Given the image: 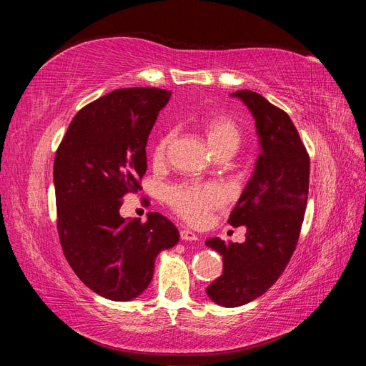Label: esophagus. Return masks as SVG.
<instances>
[{
    "mask_svg": "<svg viewBox=\"0 0 366 366\" xmlns=\"http://www.w3.org/2000/svg\"><path fill=\"white\" fill-rule=\"evenodd\" d=\"M180 238H182L183 241H198V237L194 234L192 230H189V229L180 230Z\"/></svg>",
    "mask_w": 366,
    "mask_h": 366,
    "instance_id": "34e87169",
    "label": "esophagus"
}]
</instances>
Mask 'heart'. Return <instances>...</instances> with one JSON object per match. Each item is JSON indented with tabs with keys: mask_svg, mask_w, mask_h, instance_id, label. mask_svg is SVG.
Segmentation results:
<instances>
[{
	"mask_svg": "<svg viewBox=\"0 0 366 366\" xmlns=\"http://www.w3.org/2000/svg\"><path fill=\"white\" fill-rule=\"evenodd\" d=\"M203 129L212 149H218L226 145L237 148L241 139V132L238 125L235 124V120L223 113L207 116L203 124ZM171 139L172 134L168 132V134H163L157 140L156 147L152 149L154 160L160 162L164 157ZM166 202H168L174 212L183 218L186 223L197 226L204 223L210 210L224 204L226 192L223 187L214 183H183L171 187L168 194H166Z\"/></svg>",
	"mask_w": 366,
	"mask_h": 366,
	"instance_id": "1",
	"label": "heart"
}]
</instances>
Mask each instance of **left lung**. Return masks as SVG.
I'll list each match as a JSON object with an SVG mask.
<instances>
[{"mask_svg":"<svg viewBox=\"0 0 366 366\" xmlns=\"http://www.w3.org/2000/svg\"><path fill=\"white\" fill-rule=\"evenodd\" d=\"M230 96L250 109L261 152L229 218L230 226H246V241H206L223 257V274L206 293L218 305L239 307L267 292L292 258L307 207L310 157L292 119L281 108L250 90Z\"/></svg>","mask_w":366,"mask_h":366,"instance_id":"left-lung-1","label":"left lung"}]
</instances>
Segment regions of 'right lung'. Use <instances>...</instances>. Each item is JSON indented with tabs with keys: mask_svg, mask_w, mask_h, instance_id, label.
Masks as SVG:
<instances>
[{
	"mask_svg": "<svg viewBox=\"0 0 366 366\" xmlns=\"http://www.w3.org/2000/svg\"><path fill=\"white\" fill-rule=\"evenodd\" d=\"M171 92L120 88L77 113L54 156L58 234L70 267L88 289L131 301L149 285L157 254L179 242L159 212L125 219L122 197L140 191L147 142Z\"/></svg>",
	"mask_w": 366,
	"mask_h": 366,
	"instance_id": "1",
	"label": "right lung"
}]
</instances>
